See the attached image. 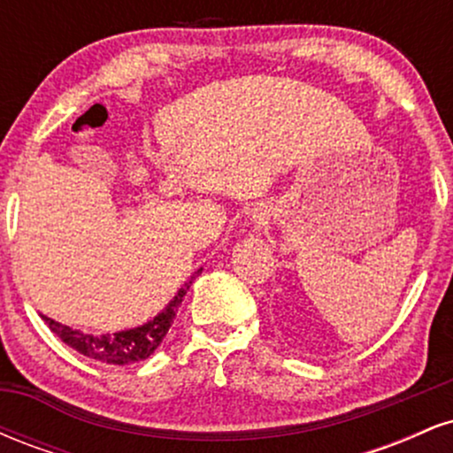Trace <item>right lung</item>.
I'll return each instance as SVG.
<instances>
[{
  "label": "right lung",
  "mask_w": 453,
  "mask_h": 453,
  "mask_svg": "<svg viewBox=\"0 0 453 453\" xmlns=\"http://www.w3.org/2000/svg\"><path fill=\"white\" fill-rule=\"evenodd\" d=\"M200 273L202 268L191 274V279L179 289V294L170 300L168 306H165L161 313L155 315L153 319L147 321V324L129 327V330L114 332V334H85V332L59 324V321L50 319V317L46 315H42V319L67 347L82 353V356L91 357V360H97L102 364H119V366L147 360L150 353L161 345L164 336L168 334L170 326H173L176 317V309L183 303L185 294L189 292L191 283H194V279Z\"/></svg>",
  "instance_id": "1"
}]
</instances>
